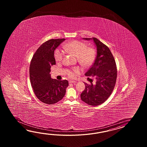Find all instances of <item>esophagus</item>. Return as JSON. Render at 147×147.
Listing matches in <instances>:
<instances>
[{"label": "esophagus", "instance_id": "obj_1", "mask_svg": "<svg viewBox=\"0 0 147 147\" xmlns=\"http://www.w3.org/2000/svg\"><path fill=\"white\" fill-rule=\"evenodd\" d=\"M69 84H71V83H76V82H77L76 81H74V80H70L69 81Z\"/></svg>", "mask_w": 147, "mask_h": 147}]
</instances>
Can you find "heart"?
Wrapping results in <instances>:
<instances>
[{"mask_svg":"<svg viewBox=\"0 0 147 147\" xmlns=\"http://www.w3.org/2000/svg\"><path fill=\"white\" fill-rule=\"evenodd\" d=\"M64 50L77 57L79 63L84 67H90L94 61L96 57V50L93 47H88L87 45L82 41L73 40L63 44ZM65 56L64 51L60 48L56 49L54 52V57L57 62L63 60ZM81 69L79 67H75L67 71V75L74 78L80 74Z\"/></svg>","mask_w":147,"mask_h":147,"instance_id":"b5f03b06","label":"heart"}]
</instances>
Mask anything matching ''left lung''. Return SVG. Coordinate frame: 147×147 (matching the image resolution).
I'll return each mask as SVG.
<instances>
[{"label": "left lung", "instance_id": "left-lung-1", "mask_svg": "<svg viewBox=\"0 0 147 147\" xmlns=\"http://www.w3.org/2000/svg\"><path fill=\"white\" fill-rule=\"evenodd\" d=\"M93 39L97 46V57L87 72V76L95 78L96 84L84 83L86 88L81 94V100L90 106H99L109 97L116 84L117 69L116 62L109 48L96 38Z\"/></svg>", "mask_w": 147, "mask_h": 147}]
</instances>
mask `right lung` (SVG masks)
Segmentation results:
<instances>
[{"label": "right lung", "mask_w": 147, "mask_h": 147, "mask_svg": "<svg viewBox=\"0 0 147 147\" xmlns=\"http://www.w3.org/2000/svg\"><path fill=\"white\" fill-rule=\"evenodd\" d=\"M65 40L52 39L45 42L31 59L29 67L31 86L38 99L48 105H53L61 100L69 84L67 80L51 79L49 74L51 67L56 64L54 51Z\"/></svg>", "instance_id": "obj_1"}]
</instances>
